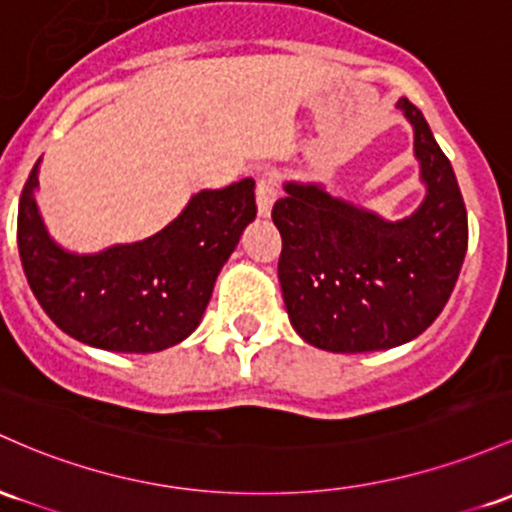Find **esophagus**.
Wrapping results in <instances>:
<instances>
[{
	"mask_svg": "<svg viewBox=\"0 0 512 512\" xmlns=\"http://www.w3.org/2000/svg\"><path fill=\"white\" fill-rule=\"evenodd\" d=\"M274 201H277V182H274L272 174H262L257 179V213L267 218L272 213Z\"/></svg>",
	"mask_w": 512,
	"mask_h": 512,
	"instance_id": "obj_1",
	"label": "esophagus"
}]
</instances>
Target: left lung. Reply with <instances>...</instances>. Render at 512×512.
Here are the masks:
<instances>
[{"label":"left lung","instance_id":"1","mask_svg":"<svg viewBox=\"0 0 512 512\" xmlns=\"http://www.w3.org/2000/svg\"><path fill=\"white\" fill-rule=\"evenodd\" d=\"M413 128L423 201L389 221L320 182L286 179L272 209L282 233L279 284L291 325L328 352L391 350L442 313L469 243L462 192L423 111L396 101Z\"/></svg>","mask_w":512,"mask_h":512}]
</instances>
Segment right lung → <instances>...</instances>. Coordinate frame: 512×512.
<instances>
[{"label":"right lung","mask_w":512,"mask_h":512,"mask_svg":"<svg viewBox=\"0 0 512 512\" xmlns=\"http://www.w3.org/2000/svg\"><path fill=\"white\" fill-rule=\"evenodd\" d=\"M36 162L19 201L16 243L33 296L70 338L106 352H160L199 328L218 274L255 221V179L201 189L136 243L67 250L38 209Z\"/></svg>","instance_id":"1"}]
</instances>
